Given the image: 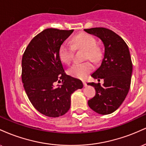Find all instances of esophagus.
<instances>
[{
	"instance_id": "1",
	"label": "esophagus",
	"mask_w": 146,
	"mask_h": 146,
	"mask_svg": "<svg viewBox=\"0 0 146 146\" xmlns=\"http://www.w3.org/2000/svg\"><path fill=\"white\" fill-rule=\"evenodd\" d=\"M83 84H84V86H87L86 82H84V81H83Z\"/></svg>"
}]
</instances>
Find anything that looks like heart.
I'll return each instance as SVG.
<instances>
[{
	"label": "heart",
	"mask_w": 146,
	"mask_h": 146,
	"mask_svg": "<svg viewBox=\"0 0 146 146\" xmlns=\"http://www.w3.org/2000/svg\"><path fill=\"white\" fill-rule=\"evenodd\" d=\"M96 40L93 36L87 33H80L71 40V45L64 43L59 49V57L63 62L70 64L73 59L75 49L85 50V59H89L94 62L101 60L102 53L99 46H96ZM93 66L90 62L76 63L71 66L68 73L74 78L85 79L93 71Z\"/></svg>",
	"instance_id": "heart-1"
}]
</instances>
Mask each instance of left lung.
I'll return each mask as SVG.
<instances>
[{"label": "left lung", "mask_w": 146, "mask_h": 146, "mask_svg": "<svg viewBox=\"0 0 146 146\" xmlns=\"http://www.w3.org/2000/svg\"><path fill=\"white\" fill-rule=\"evenodd\" d=\"M89 34L98 37L104 46L101 65L91 76L103 79L104 84L90 82L95 87V96L88 102L92 110L100 115L115 112L124 101L130 89L132 64L128 45L119 36L104 27L84 29Z\"/></svg>", "instance_id": "1"}]
</instances>
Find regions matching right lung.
Wrapping results in <instances>:
<instances>
[{"instance_id":"obj_1","label":"right lung","mask_w":146,"mask_h":146,"mask_svg":"<svg viewBox=\"0 0 146 146\" xmlns=\"http://www.w3.org/2000/svg\"><path fill=\"white\" fill-rule=\"evenodd\" d=\"M73 30L46 29L31 40L22 59V81L28 98L40 113L58 117L67 113L71 96L83 88L79 79L64 73L59 49ZM56 82L62 85L55 86Z\"/></svg>"}]
</instances>
